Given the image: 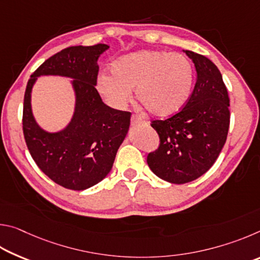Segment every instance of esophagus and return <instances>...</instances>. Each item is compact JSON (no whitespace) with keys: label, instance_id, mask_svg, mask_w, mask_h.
Wrapping results in <instances>:
<instances>
[{"label":"esophagus","instance_id":"34e87169","mask_svg":"<svg viewBox=\"0 0 260 260\" xmlns=\"http://www.w3.org/2000/svg\"><path fill=\"white\" fill-rule=\"evenodd\" d=\"M144 122H146V121L143 120V118H141L139 116H135V114H133V116H132V118H131L132 126H139V125L144 124Z\"/></svg>","mask_w":260,"mask_h":260}]
</instances>
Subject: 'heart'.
Returning <instances> with one entry per match:
<instances>
[{
	"mask_svg": "<svg viewBox=\"0 0 260 260\" xmlns=\"http://www.w3.org/2000/svg\"><path fill=\"white\" fill-rule=\"evenodd\" d=\"M112 73L102 72L96 89L114 109H124L136 89L139 102L157 117L179 112L187 103L192 86L190 61L181 54L142 50L112 64Z\"/></svg>",
	"mask_w": 260,
	"mask_h": 260,
	"instance_id": "1",
	"label": "heart"
}]
</instances>
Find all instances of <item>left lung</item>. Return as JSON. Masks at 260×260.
I'll return each mask as SVG.
<instances>
[{"label": "left lung", "mask_w": 260, "mask_h": 260, "mask_svg": "<svg viewBox=\"0 0 260 260\" xmlns=\"http://www.w3.org/2000/svg\"><path fill=\"white\" fill-rule=\"evenodd\" d=\"M183 52L195 65V88L181 111L152 121L160 144L147 158L158 178L175 184L208 172L225 146L231 118L230 98L218 68L205 56Z\"/></svg>", "instance_id": "1"}]
</instances>
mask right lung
<instances>
[{
	"label": "right lung",
	"mask_w": 260,
	"mask_h": 260,
	"mask_svg": "<svg viewBox=\"0 0 260 260\" xmlns=\"http://www.w3.org/2000/svg\"><path fill=\"white\" fill-rule=\"evenodd\" d=\"M108 45L69 47L30 76L25 90L23 131L30 156L47 177L72 190H85L107 177L129 129L131 112L108 107L96 90L99 57ZM72 79L75 111L63 130L48 132L35 120L31 89L39 76Z\"/></svg>",
	"instance_id": "add662e5"
}]
</instances>
